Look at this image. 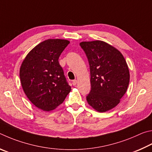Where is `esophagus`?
Masks as SVG:
<instances>
[{
    "label": "esophagus",
    "instance_id": "34e87169",
    "mask_svg": "<svg viewBox=\"0 0 152 152\" xmlns=\"http://www.w3.org/2000/svg\"><path fill=\"white\" fill-rule=\"evenodd\" d=\"M72 83H73V86H75L76 85H77V80H73V82H72Z\"/></svg>",
    "mask_w": 152,
    "mask_h": 152
}]
</instances>
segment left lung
<instances>
[{
    "instance_id": "8db88e82",
    "label": "left lung",
    "mask_w": 152,
    "mask_h": 152,
    "mask_svg": "<svg viewBox=\"0 0 152 152\" xmlns=\"http://www.w3.org/2000/svg\"><path fill=\"white\" fill-rule=\"evenodd\" d=\"M80 46L88 58L91 90L87 96L88 104L103 113L118 105L127 91L129 71L118 49L104 41H83Z\"/></svg>"
}]
</instances>
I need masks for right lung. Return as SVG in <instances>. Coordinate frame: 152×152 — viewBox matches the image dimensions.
Masks as SVG:
<instances>
[{
    "label": "right lung",
    "instance_id": "1",
    "mask_svg": "<svg viewBox=\"0 0 152 152\" xmlns=\"http://www.w3.org/2000/svg\"><path fill=\"white\" fill-rule=\"evenodd\" d=\"M69 43L65 39H47L34 47L20 68L23 89L37 108L50 111L62 103L71 87L58 63L61 53Z\"/></svg>",
    "mask_w": 152,
    "mask_h": 152
}]
</instances>
